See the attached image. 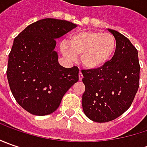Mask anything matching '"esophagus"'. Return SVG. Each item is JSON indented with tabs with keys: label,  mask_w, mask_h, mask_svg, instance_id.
Masks as SVG:
<instances>
[{
	"label": "esophagus",
	"mask_w": 147,
	"mask_h": 147,
	"mask_svg": "<svg viewBox=\"0 0 147 147\" xmlns=\"http://www.w3.org/2000/svg\"><path fill=\"white\" fill-rule=\"evenodd\" d=\"M82 78H83V75H82V72H79V74H78V79H79V81L82 80Z\"/></svg>",
	"instance_id": "1"
}]
</instances>
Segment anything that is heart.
Masks as SVG:
<instances>
[{
	"label": "heart",
	"mask_w": 147,
	"mask_h": 147,
	"mask_svg": "<svg viewBox=\"0 0 147 147\" xmlns=\"http://www.w3.org/2000/svg\"><path fill=\"white\" fill-rule=\"evenodd\" d=\"M116 48L115 37L99 31H83L74 33L68 44H61V51L65 57L74 59L81 55L82 65L88 69H99L106 65Z\"/></svg>",
	"instance_id": "1"
}]
</instances>
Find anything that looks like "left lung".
Here are the masks:
<instances>
[{"label":"left lung","mask_w":147,"mask_h":147,"mask_svg":"<svg viewBox=\"0 0 147 147\" xmlns=\"http://www.w3.org/2000/svg\"><path fill=\"white\" fill-rule=\"evenodd\" d=\"M116 40L112 59L99 69L82 70L85 85L82 110L91 120L105 123L123 115L139 88L138 50L120 32L108 28Z\"/></svg>","instance_id":"8db88e82"}]
</instances>
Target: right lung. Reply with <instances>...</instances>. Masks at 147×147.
Returning a JSON list of instances; mask_svg holds the SVG:
<instances>
[{"label":"right lung","instance_id":"1","mask_svg":"<svg viewBox=\"0 0 147 147\" xmlns=\"http://www.w3.org/2000/svg\"><path fill=\"white\" fill-rule=\"evenodd\" d=\"M76 27L66 20L47 18L28 25L14 38L7 79L16 101L32 115L53 113L78 81V68L61 66L55 51L56 39Z\"/></svg>","mask_w":147,"mask_h":147}]
</instances>
